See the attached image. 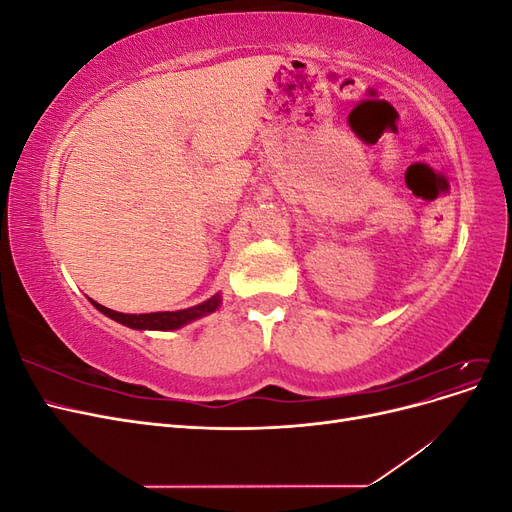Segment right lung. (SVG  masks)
Listing matches in <instances>:
<instances>
[{
    "label": "right lung",
    "instance_id": "add662e5",
    "mask_svg": "<svg viewBox=\"0 0 512 512\" xmlns=\"http://www.w3.org/2000/svg\"><path fill=\"white\" fill-rule=\"evenodd\" d=\"M91 303H94L98 312L123 324V327H130L136 331H175L198 318L213 314L215 309L222 305V294L220 292L213 294L211 299L198 303L194 307H188V309H177V312H151V314H123V312H115V309H108L96 301H91Z\"/></svg>",
    "mask_w": 512,
    "mask_h": 512
}]
</instances>
